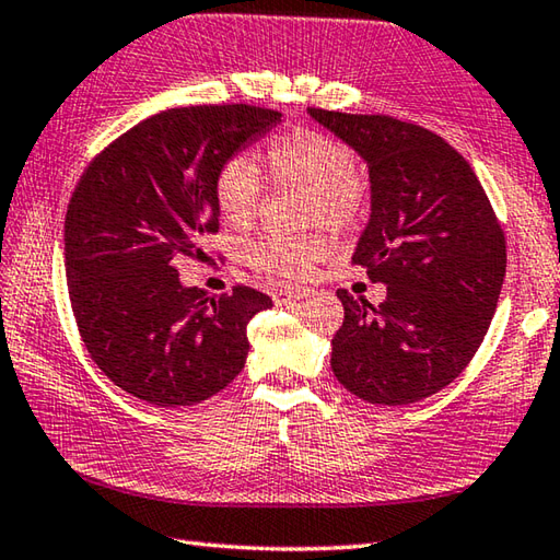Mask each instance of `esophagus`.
I'll return each instance as SVG.
<instances>
[{
  "instance_id": "1",
  "label": "esophagus",
  "mask_w": 560,
  "mask_h": 560,
  "mask_svg": "<svg viewBox=\"0 0 560 560\" xmlns=\"http://www.w3.org/2000/svg\"><path fill=\"white\" fill-rule=\"evenodd\" d=\"M308 293H311L308 287H281V289L273 291V301H277L281 306V303H293V301L306 299Z\"/></svg>"
}]
</instances>
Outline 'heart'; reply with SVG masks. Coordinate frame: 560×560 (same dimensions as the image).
<instances>
[{"label":"heart","instance_id":"heart-1","mask_svg":"<svg viewBox=\"0 0 560 560\" xmlns=\"http://www.w3.org/2000/svg\"><path fill=\"white\" fill-rule=\"evenodd\" d=\"M267 166L279 186L308 190L306 220L311 225L350 232L368 218L370 186L358 171L354 151L345 141L318 129H296L271 141ZM261 198V171L252 156L237 154L220 166L215 200L220 215L232 228H249L259 215ZM328 237L318 232L301 237L264 235L245 247V261L279 277H306L313 264L328 254Z\"/></svg>","mask_w":560,"mask_h":560}]
</instances>
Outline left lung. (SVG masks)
<instances>
[{
	"mask_svg": "<svg viewBox=\"0 0 560 560\" xmlns=\"http://www.w3.org/2000/svg\"><path fill=\"white\" fill-rule=\"evenodd\" d=\"M360 151L372 215L352 254L380 306L338 289L335 377L370 404L399 406L441 392L475 358L500 299L506 242L472 166L443 137L389 115L308 107Z\"/></svg>",
	"mask_w": 560,
	"mask_h": 560,
	"instance_id": "obj_1",
	"label": "left lung"
}]
</instances>
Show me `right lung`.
Segmentation results:
<instances>
[{"label":"right lung","mask_w":560,"mask_h":560,"mask_svg":"<svg viewBox=\"0 0 560 560\" xmlns=\"http://www.w3.org/2000/svg\"><path fill=\"white\" fill-rule=\"evenodd\" d=\"M277 121L281 112L245 103L159 112L100 151L70 196L66 279L80 338L141 401H206L245 368L247 323L271 299L249 287L210 299L183 287L176 264L208 259L218 171Z\"/></svg>","instance_id":"right-lung-1"}]
</instances>
